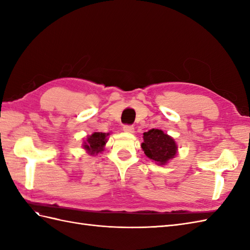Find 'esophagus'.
Instances as JSON below:
<instances>
[{"instance_id":"1","label":"esophagus","mask_w":250,"mask_h":250,"mask_svg":"<svg viewBox=\"0 0 250 250\" xmlns=\"http://www.w3.org/2000/svg\"><path fill=\"white\" fill-rule=\"evenodd\" d=\"M123 130L128 133H133L134 132V127L132 125H124Z\"/></svg>"}]
</instances>
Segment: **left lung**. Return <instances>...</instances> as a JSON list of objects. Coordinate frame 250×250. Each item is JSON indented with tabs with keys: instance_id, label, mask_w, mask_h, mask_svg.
Returning <instances> with one entry per match:
<instances>
[{
	"instance_id": "1",
	"label": "left lung",
	"mask_w": 250,
	"mask_h": 250,
	"mask_svg": "<svg viewBox=\"0 0 250 250\" xmlns=\"http://www.w3.org/2000/svg\"><path fill=\"white\" fill-rule=\"evenodd\" d=\"M142 149L150 160L157 165L167 164L177 153V145L173 138L160 129H150L144 132Z\"/></svg>"
}]
</instances>
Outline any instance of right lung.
I'll return each mask as SVG.
<instances>
[{"label":"right lung","instance_id":"obj_1","mask_svg":"<svg viewBox=\"0 0 250 250\" xmlns=\"http://www.w3.org/2000/svg\"><path fill=\"white\" fill-rule=\"evenodd\" d=\"M107 135H109V133L94 132L92 135H88L86 141L83 144V148L89 154H97L101 152L107 142Z\"/></svg>","mask_w":250,"mask_h":250}]
</instances>
